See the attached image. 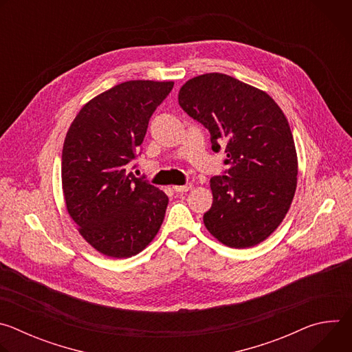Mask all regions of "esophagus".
Returning <instances> with one entry per match:
<instances>
[{
    "label": "esophagus",
    "instance_id": "1",
    "mask_svg": "<svg viewBox=\"0 0 352 352\" xmlns=\"http://www.w3.org/2000/svg\"><path fill=\"white\" fill-rule=\"evenodd\" d=\"M190 188H192V184H190V182H186V184H184V185H177V186H173V189H174L177 193H184V192H188Z\"/></svg>",
    "mask_w": 352,
    "mask_h": 352
}]
</instances>
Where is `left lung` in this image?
<instances>
[{"label":"left lung","instance_id":"left-lung-1","mask_svg":"<svg viewBox=\"0 0 352 352\" xmlns=\"http://www.w3.org/2000/svg\"><path fill=\"white\" fill-rule=\"evenodd\" d=\"M178 103L210 132L213 152L227 155L228 168L210 179L206 228L231 248L258 245L280 226L296 188V152L284 113L267 93L216 72L189 79Z\"/></svg>","mask_w":352,"mask_h":352}]
</instances>
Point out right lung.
<instances>
[{"label":"right lung","instance_id":"1","mask_svg":"<svg viewBox=\"0 0 352 352\" xmlns=\"http://www.w3.org/2000/svg\"><path fill=\"white\" fill-rule=\"evenodd\" d=\"M174 82L129 80L91 98L63 147V189L80 235L100 254L129 258L159 232L168 197L129 173L148 120ZM135 167V166H133Z\"/></svg>","mask_w":352,"mask_h":352}]
</instances>
